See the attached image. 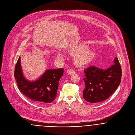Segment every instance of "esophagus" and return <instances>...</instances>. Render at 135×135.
Wrapping results in <instances>:
<instances>
[{"instance_id":"esophagus-1","label":"esophagus","mask_w":135,"mask_h":135,"mask_svg":"<svg viewBox=\"0 0 135 135\" xmlns=\"http://www.w3.org/2000/svg\"><path fill=\"white\" fill-rule=\"evenodd\" d=\"M67 73H68V74H69V75H72V74H75V72L73 70H72V69H69L68 70Z\"/></svg>"}]
</instances>
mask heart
<instances>
[{
  "label": "heart",
  "mask_w": 135,
  "mask_h": 135,
  "mask_svg": "<svg viewBox=\"0 0 135 135\" xmlns=\"http://www.w3.org/2000/svg\"><path fill=\"white\" fill-rule=\"evenodd\" d=\"M68 52L70 55L74 56V63L79 67L89 65L96 57L95 51L90 49L88 46L82 44L70 47L68 49ZM57 57L58 59H62L64 56L61 52H58Z\"/></svg>",
  "instance_id": "heart-1"
}]
</instances>
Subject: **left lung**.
I'll return each instance as SVG.
<instances>
[{
    "label": "left lung",
    "instance_id": "left-lung-1",
    "mask_svg": "<svg viewBox=\"0 0 135 135\" xmlns=\"http://www.w3.org/2000/svg\"><path fill=\"white\" fill-rule=\"evenodd\" d=\"M85 87L83 91L84 99L95 103L107 99L119 86L122 78V69L117 57L113 64L107 69L90 66L84 70Z\"/></svg>",
    "mask_w": 135,
    "mask_h": 135
}]
</instances>
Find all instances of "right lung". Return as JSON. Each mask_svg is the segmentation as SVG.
Returning a JSON list of instances; mask_svg holds the SVG:
<instances>
[{
  "label": "right lung",
  "mask_w": 135,
  "mask_h": 135,
  "mask_svg": "<svg viewBox=\"0 0 135 135\" xmlns=\"http://www.w3.org/2000/svg\"><path fill=\"white\" fill-rule=\"evenodd\" d=\"M63 69L47 70L38 79L31 81L24 77L20 57L15 70V77L20 91L34 102L40 104L54 101L57 96L59 81Z\"/></svg>",
  "instance_id": "obj_1"
}]
</instances>
